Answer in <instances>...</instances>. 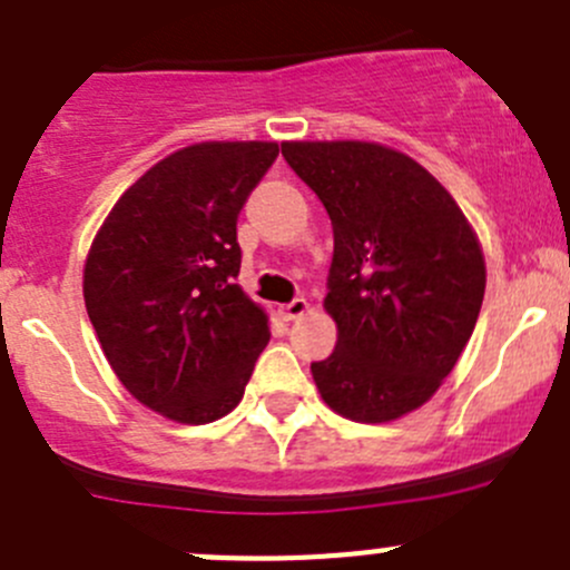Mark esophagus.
I'll list each match as a JSON object with an SVG mask.
<instances>
[{
    "label": "esophagus",
    "instance_id": "obj_1",
    "mask_svg": "<svg viewBox=\"0 0 570 570\" xmlns=\"http://www.w3.org/2000/svg\"><path fill=\"white\" fill-rule=\"evenodd\" d=\"M306 309H309V303L303 301V297H295V301L278 306V315L284 317V321H295V317H301Z\"/></svg>",
    "mask_w": 570,
    "mask_h": 570
}]
</instances>
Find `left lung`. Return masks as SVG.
<instances>
[{
	"label": "left lung",
	"mask_w": 570,
	"mask_h": 570,
	"mask_svg": "<svg viewBox=\"0 0 570 570\" xmlns=\"http://www.w3.org/2000/svg\"><path fill=\"white\" fill-rule=\"evenodd\" d=\"M334 230L332 357L312 363L323 402L351 422H393L439 391L470 343L487 289L470 222L416 159L380 142H281Z\"/></svg>",
	"instance_id": "obj_1"
}]
</instances>
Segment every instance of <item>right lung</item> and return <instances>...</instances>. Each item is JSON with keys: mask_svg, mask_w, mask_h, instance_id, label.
I'll return each mask as SVG.
<instances>
[{"mask_svg": "<svg viewBox=\"0 0 570 570\" xmlns=\"http://www.w3.org/2000/svg\"><path fill=\"white\" fill-rule=\"evenodd\" d=\"M275 157L258 140L174 151L117 199L87 255L83 301L111 371L174 422L227 416L269 340L236 284V222Z\"/></svg>", "mask_w": 570, "mask_h": 570, "instance_id": "add662e5", "label": "right lung"}]
</instances>
